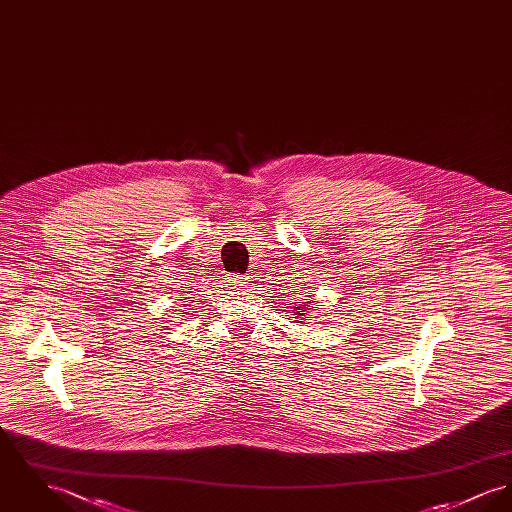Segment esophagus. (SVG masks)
Wrapping results in <instances>:
<instances>
[{
  "label": "esophagus",
  "mask_w": 512,
  "mask_h": 512,
  "mask_svg": "<svg viewBox=\"0 0 512 512\" xmlns=\"http://www.w3.org/2000/svg\"><path fill=\"white\" fill-rule=\"evenodd\" d=\"M246 283V277L244 275H227L225 277V287L229 289V291H239V289H242V285Z\"/></svg>",
  "instance_id": "34e87169"
}]
</instances>
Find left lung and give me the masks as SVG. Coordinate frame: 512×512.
<instances>
[{
  "label": "left lung",
  "mask_w": 512,
  "mask_h": 512,
  "mask_svg": "<svg viewBox=\"0 0 512 512\" xmlns=\"http://www.w3.org/2000/svg\"><path fill=\"white\" fill-rule=\"evenodd\" d=\"M310 303V301H308ZM293 305V308L297 310V314H305V308H308V305H305V303H301V305H295V303H291Z\"/></svg>",
  "instance_id": "obj_1"
}]
</instances>
